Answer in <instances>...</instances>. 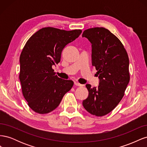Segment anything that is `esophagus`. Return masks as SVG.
<instances>
[{
    "instance_id": "1",
    "label": "esophagus",
    "mask_w": 147,
    "mask_h": 147,
    "mask_svg": "<svg viewBox=\"0 0 147 147\" xmlns=\"http://www.w3.org/2000/svg\"><path fill=\"white\" fill-rule=\"evenodd\" d=\"M74 84H75V85L78 86H83V84H82L79 83L78 82H75Z\"/></svg>"
}]
</instances>
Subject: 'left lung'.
Instances as JSON below:
<instances>
[{"instance_id": "obj_1", "label": "left lung", "mask_w": 147, "mask_h": 147, "mask_svg": "<svg viewBox=\"0 0 147 147\" xmlns=\"http://www.w3.org/2000/svg\"><path fill=\"white\" fill-rule=\"evenodd\" d=\"M82 37L92 44V65L100 80L97 87L86 84L89 95L83 105L90 113L102 117L112 112L124 95L130 80L129 57L119 38L104 28L86 29Z\"/></svg>"}]
</instances>
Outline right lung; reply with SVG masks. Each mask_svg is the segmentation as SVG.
Wrapping results in <instances>:
<instances>
[{"label":"right lung","instance_id":"obj_1","mask_svg":"<svg viewBox=\"0 0 147 147\" xmlns=\"http://www.w3.org/2000/svg\"><path fill=\"white\" fill-rule=\"evenodd\" d=\"M82 30L43 28L34 34L21 53L20 80L22 92L29 107L40 114L50 113L59 105L74 82L55 75L62 51L79 37Z\"/></svg>","mask_w":147,"mask_h":147}]
</instances>
